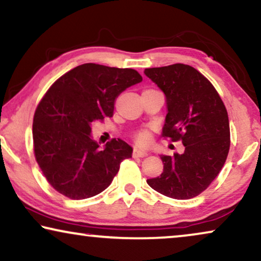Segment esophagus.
<instances>
[{"mask_svg":"<svg viewBox=\"0 0 261 261\" xmlns=\"http://www.w3.org/2000/svg\"><path fill=\"white\" fill-rule=\"evenodd\" d=\"M133 155L134 156H139V158H144V156H147L148 155V152L145 151V149H142V148L134 147Z\"/></svg>","mask_w":261,"mask_h":261,"instance_id":"obj_1","label":"esophagus"}]
</instances>
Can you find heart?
<instances>
[{
  "mask_svg": "<svg viewBox=\"0 0 261 261\" xmlns=\"http://www.w3.org/2000/svg\"><path fill=\"white\" fill-rule=\"evenodd\" d=\"M149 138H151V134H149V132L147 129H142L137 134V137H135V140H137L138 144L146 145V144H148Z\"/></svg>",
  "mask_w": 261,
  "mask_h": 261,
  "instance_id": "obj_1",
  "label": "heart"
}]
</instances>
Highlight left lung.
<instances>
[{
    "mask_svg": "<svg viewBox=\"0 0 261 261\" xmlns=\"http://www.w3.org/2000/svg\"><path fill=\"white\" fill-rule=\"evenodd\" d=\"M144 73L166 97L163 137L185 147L181 154L160 155L163 173L147 184L171 198L196 197L217 177L229 152L226 107L213 84L190 65L152 67Z\"/></svg>",
    "mask_w": 261,
    "mask_h": 261,
    "instance_id": "8db88e82",
    "label": "left lung"
}]
</instances>
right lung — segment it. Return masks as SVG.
<instances>
[{"label":"right lung","instance_id":"1","mask_svg":"<svg viewBox=\"0 0 261 261\" xmlns=\"http://www.w3.org/2000/svg\"><path fill=\"white\" fill-rule=\"evenodd\" d=\"M133 69L88 63L63 74L39 103L33 119L34 154L46 179L71 199L106 190L133 148L121 139L105 147L91 137V124L112 117L121 92L140 83Z\"/></svg>","mask_w":261,"mask_h":261}]
</instances>
